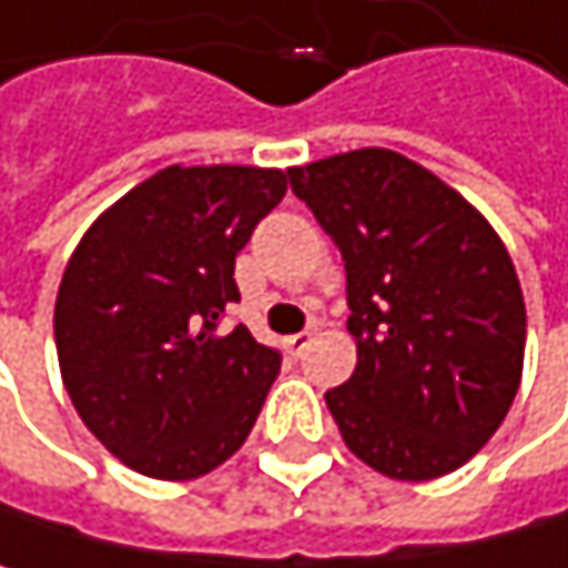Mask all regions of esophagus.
Returning a JSON list of instances; mask_svg holds the SVG:
<instances>
[{
	"label": "esophagus",
	"mask_w": 568,
	"mask_h": 568,
	"mask_svg": "<svg viewBox=\"0 0 568 568\" xmlns=\"http://www.w3.org/2000/svg\"><path fill=\"white\" fill-rule=\"evenodd\" d=\"M313 343V333H296V336H290L286 339V353L293 356V359H300L303 353H306V346Z\"/></svg>",
	"instance_id": "34e87169"
}]
</instances>
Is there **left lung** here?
<instances>
[{
  "label": "left lung",
  "mask_w": 568,
  "mask_h": 568,
  "mask_svg": "<svg viewBox=\"0 0 568 568\" xmlns=\"http://www.w3.org/2000/svg\"><path fill=\"white\" fill-rule=\"evenodd\" d=\"M346 262L356 373L326 393L346 446L376 473L426 483L503 426L526 353V303L493 225L389 149L290 169Z\"/></svg>",
  "instance_id": "8db88e82"
}]
</instances>
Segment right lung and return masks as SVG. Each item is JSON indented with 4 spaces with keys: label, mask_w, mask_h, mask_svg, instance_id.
I'll list each match as a JSON object with an SVG mask.
<instances>
[{
    "label": "right lung",
    "mask_w": 568,
    "mask_h": 568,
    "mask_svg": "<svg viewBox=\"0 0 568 568\" xmlns=\"http://www.w3.org/2000/svg\"><path fill=\"white\" fill-rule=\"evenodd\" d=\"M255 165H169L105 209L55 296V353L89 433L129 469L195 479L252 433L282 356L245 326L235 255L286 195Z\"/></svg>",
    "instance_id": "1"
}]
</instances>
